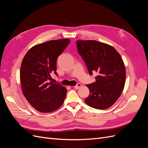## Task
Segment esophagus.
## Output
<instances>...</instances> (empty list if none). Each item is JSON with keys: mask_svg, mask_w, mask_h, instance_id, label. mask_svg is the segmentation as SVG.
<instances>
[{"mask_svg": "<svg viewBox=\"0 0 148 148\" xmlns=\"http://www.w3.org/2000/svg\"><path fill=\"white\" fill-rule=\"evenodd\" d=\"M82 84L81 83H78L77 85H76V86H75L74 88L75 89H79L82 87Z\"/></svg>", "mask_w": 148, "mask_h": 148, "instance_id": "esophagus-1", "label": "esophagus"}]
</instances>
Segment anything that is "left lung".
I'll use <instances>...</instances> for the list:
<instances>
[{
  "mask_svg": "<svg viewBox=\"0 0 148 148\" xmlns=\"http://www.w3.org/2000/svg\"><path fill=\"white\" fill-rule=\"evenodd\" d=\"M78 51L86 65L89 73L96 72V82L86 86L89 95L85 103L96 109L109 108L123 90L126 71L119 53L109 44L95 40H78Z\"/></svg>",
  "mask_w": 148,
  "mask_h": 148,
  "instance_id": "obj_1",
  "label": "left lung"
}]
</instances>
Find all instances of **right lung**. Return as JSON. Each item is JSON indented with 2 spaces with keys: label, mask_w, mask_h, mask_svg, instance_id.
<instances>
[{
  "label": "right lung",
  "mask_w": 148,
  "mask_h": 148,
  "mask_svg": "<svg viewBox=\"0 0 148 148\" xmlns=\"http://www.w3.org/2000/svg\"><path fill=\"white\" fill-rule=\"evenodd\" d=\"M70 42L69 39H61L37 44L29 49L22 60V92L31 106L41 112L54 111L64 101L66 89L51 82V75H57V57Z\"/></svg>",
  "instance_id": "1"
}]
</instances>
